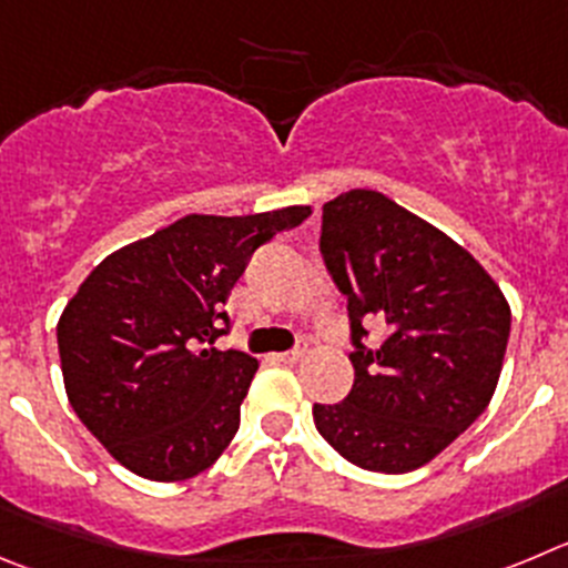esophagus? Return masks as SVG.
<instances>
[{"instance_id": "obj_1", "label": "esophagus", "mask_w": 568, "mask_h": 568, "mask_svg": "<svg viewBox=\"0 0 568 568\" xmlns=\"http://www.w3.org/2000/svg\"><path fill=\"white\" fill-rule=\"evenodd\" d=\"M302 356H305V347H294V349H288V353H277V362H283V364H296V362H302Z\"/></svg>"}]
</instances>
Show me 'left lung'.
Masks as SVG:
<instances>
[{
	"instance_id": "1",
	"label": "left lung",
	"mask_w": 568,
	"mask_h": 568,
	"mask_svg": "<svg viewBox=\"0 0 568 568\" xmlns=\"http://www.w3.org/2000/svg\"><path fill=\"white\" fill-rule=\"evenodd\" d=\"M320 252L347 296L353 389L314 404L322 437L347 463L406 474L432 463L490 404L510 305L457 241L375 190L322 206ZM367 318L387 325L367 348Z\"/></svg>"
}]
</instances>
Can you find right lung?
Listing matches in <instances>:
<instances>
[{
  "label": "right lung",
  "mask_w": 568,
  "mask_h": 568,
  "mask_svg": "<svg viewBox=\"0 0 568 568\" xmlns=\"http://www.w3.org/2000/svg\"><path fill=\"white\" fill-rule=\"evenodd\" d=\"M308 215H184L109 254L67 302L58 353L69 404L131 474L190 479L232 443L257 358L212 347L230 331L224 305L254 248Z\"/></svg>",
  "instance_id": "1"
}]
</instances>
